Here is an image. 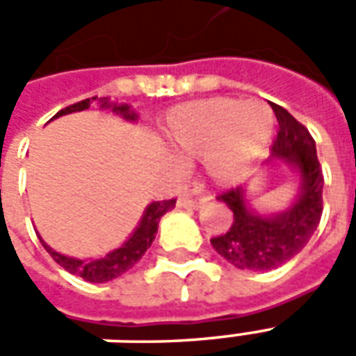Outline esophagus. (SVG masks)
Masks as SVG:
<instances>
[{"label":"esophagus","instance_id":"obj_1","mask_svg":"<svg viewBox=\"0 0 356 356\" xmlns=\"http://www.w3.org/2000/svg\"><path fill=\"white\" fill-rule=\"evenodd\" d=\"M202 200L198 198H193V196H183L177 200V208L181 209H198L200 208Z\"/></svg>","mask_w":356,"mask_h":356}]
</instances>
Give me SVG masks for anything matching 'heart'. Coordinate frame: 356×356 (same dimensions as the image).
Here are the masks:
<instances>
[{
	"instance_id": "heart-1",
	"label": "heart",
	"mask_w": 356,
	"mask_h": 356,
	"mask_svg": "<svg viewBox=\"0 0 356 356\" xmlns=\"http://www.w3.org/2000/svg\"><path fill=\"white\" fill-rule=\"evenodd\" d=\"M275 114L261 101L208 99L173 108L165 118V139L183 158L208 156L206 170L217 185H231L267 148Z\"/></svg>"
}]
</instances>
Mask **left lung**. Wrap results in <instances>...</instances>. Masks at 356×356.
Returning <instances> with one entry per match:
<instances>
[{
	"instance_id": "left-lung-1",
	"label": "left lung",
	"mask_w": 356,
	"mask_h": 356,
	"mask_svg": "<svg viewBox=\"0 0 356 356\" xmlns=\"http://www.w3.org/2000/svg\"><path fill=\"white\" fill-rule=\"evenodd\" d=\"M270 106L278 120V135L265 163H282L296 173V198L276 213L254 208L246 183L217 198L231 209L232 223L225 234L211 238V246L231 265L248 270H270L290 261L307 246L322 216L324 177L313 137L288 110Z\"/></svg>"
}]
</instances>
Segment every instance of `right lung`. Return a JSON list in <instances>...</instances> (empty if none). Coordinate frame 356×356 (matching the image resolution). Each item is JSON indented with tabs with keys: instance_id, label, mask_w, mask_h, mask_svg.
<instances>
[{
	"instance_id": "obj_1",
	"label": "right lung",
	"mask_w": 356,
	"mask_h": 356,
	"mask_svg": "<svg viewBox=\"0 0 356 356\" xmlns=\"http://www.w3.org/2000/svg\"><path fill=\"white\" fill-rule=\"evenodd\" d=\"M97 97H93V101ZM99 104H101V108L112 110L116 116L124 118L125 122H133L135 124L139 120L137 110H133L131 104H127V102H112L106 97H102V99H99ZM89 106H91V99H86V101L76 102L72 106L57 112L55 118L65 116V114H72V112H81V110H88ZM173 208H175V200L150 202L147 208H145V211H143L139 225L129 234V238L125 240L122 246L114 248L112 252L102 255V257H91V259L68 257L65 254H58L57 250H53L49 244H45L42 236H40V240H42L43 248L47 250V254L60 267L65 268V270H68L70 275L81 276L88 282H108L112 278L124 275L125 270H129L145 255V252L150 248V244L154 242L160 219Z\"/></svg>"
}]
</instances>
